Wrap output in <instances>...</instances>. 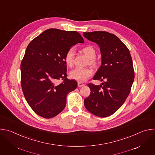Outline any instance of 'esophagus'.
Wrapping results in <instances>:
<instances>
[{
	"label": "esophagus",
	"mask_w": 155,
	"mask_h": 155,
	"mask_svg": "<svg viewBox=\"0 0 155 155\" xmlns=\"http://www.w3.org/2000/svg\"><path fill=\"white\" fill-rule=\"evenodd\" d=\"M84 84L82 82H80V81L78 82V86L79 87H81V86H84Z\"/></svg>",
	"instance_id": "esophagus-1"
}]
</instances>
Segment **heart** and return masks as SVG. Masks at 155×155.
I'll return each instance as SVG.
<instances>
[{
  "label": "heart",
  "instance_id": "obj_1",
  "mask_svg": "<svg viewBox=\"0 0 155 155\" xmlns=\"http://www.w3.org/2000/svg\"><path fill=\"white\" fill-rule=\"evenodd\" d=\"M81 51L89 58V64L93 67H96L99 64L98 60L95 58L96 56V51L91 45H87L81 48ZM74 50L69 48L64 56L65 62L68 67L72 68L74 63ZM93 75V71L89 68H75L69 73V76L72 79L78 81H84L87 78Z\"/></svg>",
  "mask_w": 155,
  "mask_h": 155
}]
</instances>
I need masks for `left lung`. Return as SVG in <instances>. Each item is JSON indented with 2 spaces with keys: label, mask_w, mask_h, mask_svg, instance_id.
Returning <instances> with one entry per match:
<instances>
[{
  "label": "left lung",
  "mask_w": 155,
  "mask_h": 155,
  "mask_svg": "<svg viewBox=\"0 0 155 155\" xmlns=\"http://www.w3.org/2000/svg\"><path fill=\"white\" fill-rule=\"evenodd\" d=\"M83 36L100 47L102 63L93 80L104 81L98 86L87 84L91 93L84 104L93 115L107 117L117 111L130 93L134 80L132 58L127 47L113 34L94 31L83 32Z\"/></svg>",
  "instance_id": "left-lung-1"
}]
</instances>
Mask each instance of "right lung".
Instances as JSON below:
<instances>
[{
    "mask_svg": "<svg viewBox=\"0 0 155 155\" xmlns=\"http://www.w3.org/2000/svg\"><path fill=\"white\" fill-rule=\"evenodd\" d=\"M81 35L74 31L49 29L33 39L21 63V84L25 97L38 115L53 118L64 109L66 97L77 82L67 78L64 56ZM62 79L59 84L55 82Z\"/></svg>",
    "mask_w": 155,
    "mask_h": 155,
    "instance_id": "obj_1",
    "label": "right lung"
}]
</instances>
